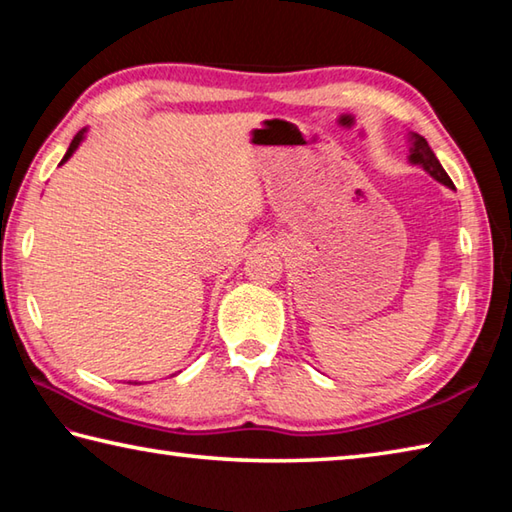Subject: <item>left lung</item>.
<instances>
[{
    "label": "left lung",
    "instance_id": "1",
    "mask_svg": "<svg viewBox=\"0 0 512 512\" xmlns=\"http://www.w3.org/2000/svg\"><path fill=\"white\" fill-rule=\"evenodd\" d=\"M407 159H409V164L420 166V168L425 170V173L432 175L436 182L445 184L447 188H454L450 175L445 173V168L441 166V161L436 159L434 150L429 148L427 139L420 137V134H416V132L409 134V157Z\"/></svg>",
    "mask_w": 512,
    "mask_h": 512
}]
</instances>
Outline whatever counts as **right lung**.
<instances>
[{
  "label": "right lung",
  "mask_w": 512,
  "mask_h": 512,
  "mask_svg": "<svg viewBox=\"0 0 512 512\" xmlns=\"http://www.w3.org/2000/svg\"><path fill=\"white\" fill-rule=\"evenodd\" d=\"M85 134H87V128H83V130H80L78 134H76V137H74V141H71L69 143V148H67V152H65V157H62V161H60V166L62 164H65V161L71 157V155H74V152L78 150V146H80V143H83V139H85Z\"/></svg>",
  "instance_id": "obj_1"
}]
</instances>
